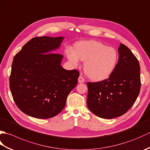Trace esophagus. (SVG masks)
<instances>
[{
  "mask_svg": "<svg viewBox=\"0 0 150 150\" xmlns=\"http://www.w3.org/2000/svg\"><path fill=\"white\" fill-rule=\"evenodd\" d=\"M78 82L79 83H83L84 82V79L82 77V76H79V77L78 79Z\"/></svg>",
  "mask_w": 150,
  "mask_h": 150,
  "instance_id": "34e87169",
  "label": "esophagus"
}]
</instances>
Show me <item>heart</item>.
I'll list each match as a JSON object with an SVG mask.
<instances>
[{
  "mask_svg": "<svg viewBox=\"0 0 150 150\" xmlns=\"http://www.w3.org/2000/svg\"><path fill=\"white\" fill-rule=\"evenodd\" d=\"M69 62L77 66L79 60L84 63V70L91 80L100 82L112 75L118 62V53L112 47L98 40H82L76 42L73 50H66Z\"/></svg>",
  "mask_w": 150,
  "mask_h": 150,
  "instance_id": "obj_1",
  "label": "heart"
}]
</instances>
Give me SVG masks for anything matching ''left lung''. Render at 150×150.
<instances>
[{
  "label": "left lung",
  "mask_w": 150,
  "mask_h": 150,
  "mask_svg": "<svg viewBox=\"0 0 150 150\" xmlns=\"http://www.w3.org/2000/svg\"><path fill=\"white\" fill-rule=\"evenodd\" d=\"M118 52L119 60L112 75L105 81L87 83L88 108L103 119H113L127 112L141 90L137 59L122 44H120Z\"/></svg>",
  "instance_id": "obj_1"
}]
</instances>
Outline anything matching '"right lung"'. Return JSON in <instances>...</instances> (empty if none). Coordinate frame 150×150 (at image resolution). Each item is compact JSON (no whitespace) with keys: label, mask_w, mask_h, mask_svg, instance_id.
Segmentation results:
<instances>
[{"label":"right lung","mask_w":150,"mask_h":150,"mask_svg":"<svg viewBox=\"0 0 150 150\" xmlns=\"http://www.w3.org/2000/svg\"><path fill=\"white\" fill-rule=\"evenodd\" d=\"M63 39L33 38L14 57L9 87L17 107L28 115L37 119L56 116L77 84L79 72L64 69L60 64L63 55L54 53Z\"/></svg>","instance_id":"right-lung-1"}]
</instances>
